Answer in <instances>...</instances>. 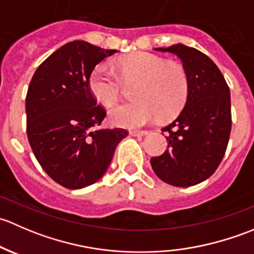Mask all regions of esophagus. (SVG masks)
Listing matches in <instances>:
<instances>
[{"instance_id":"obj_1","label":"esophagus","mask_w":254,"mask_h":254,"mask_svg":"<svg viewBox=\"0 0 254 254\" xmlns=\"http://www.w3.org/2000/svg\"><path fill=\"white\" fill-rule=\"evenodd\" d=\"M130 135L131 136H145V135H147V131H139V130H131L130 131Z\"/></svg>"}]
</instances>
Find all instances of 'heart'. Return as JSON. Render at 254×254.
I'll list each match as a JSON object with an SVG mask.
<instances>
[{
	"instance_id": "b5f03b06",
	"label": "heart",
	"mask_w": 254,
	"mask_h": 254,
	"mask_svg": "<svg viewBox=\"0 0 254 254\" xmlns=\"http://www.w3.org/2000/svg\"><path fill=\"white\" fill-rule=\"evenodd\" d=\"M115 72L104 64L96 66L88 78V87L97 102L106 107L117 103L123 92V81H137V101L115 106L109 111L114 125L139 127L153 124L161 118L176 115L186 104L189 78L178 63H167L163 58L148 53L123 56L114 63Z\"/></svg>"
}]
</instances>
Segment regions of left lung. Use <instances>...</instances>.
Returning <instances> with one entry per match:
<instances>
[{
    "label": "left lung",
    "instance_id": "obj_1",
    "mask_svg": "<svg viewBox=\"0 0 254 254\" xmlns=\"http://www.w3.org/2000/svg\"><path fill=\"white\" fill-rule=\"evenodd\" d=\"M155 50L181 59L189 93L178 118L162 129L167 132V150L151 158V166L171 186H195L216 171L226 152L232 124L230 88L214 61L201 51L183 44Z\"/></svg>",
    "mask_w": 254,
    "mask_h": 254
}]
</instances>
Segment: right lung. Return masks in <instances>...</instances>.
<instances>
[{"mask_svg": "<svg viewBox=\"0 0 254 254\" xmlns=\"http://www.w3.org/2000/svg\"><path fill=\"white\" fill-rule=\"evenodd\" d=\"M117 50L75 40L51 54L33 75L27 97V135L35 158L51 179L68 189L96 183L108 170L127 130L98 129L106 109L88 78Z\"/></svg>", "mask_w": 254, "mask_h": 254, "instance_id": "add662e5", "label": "right lung"}]
</instances>
